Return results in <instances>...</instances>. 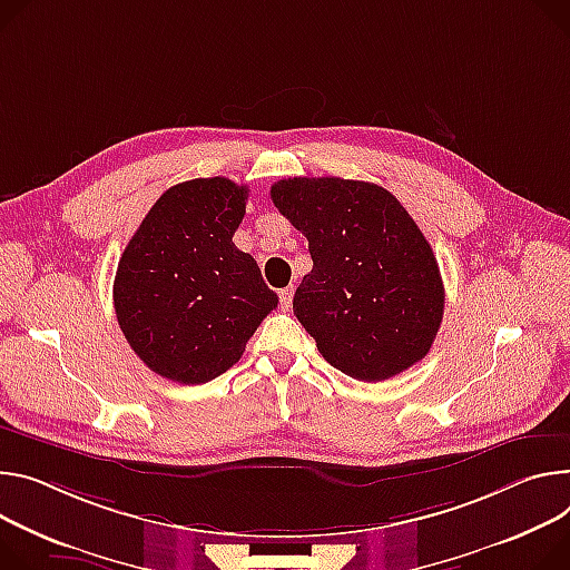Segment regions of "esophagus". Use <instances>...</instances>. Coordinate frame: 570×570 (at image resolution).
Returning a JSON list of instances; mask_svg holds the SVG:
<instances>
[{"label": "esophagus", "mask_w": 570, "mask_h": 570, "mask_svg": "<svg viewBox=\"0 0 570 570\" xmlns=\"http://www.w3.org/2000/svg\"><path fill=\"white\" fill-rule=\"evenodd\" d=\"M291 302H293V286H286V288H282V291H279V304H282L284 312H288V308H291Z\"/></svg>", "instance_id": "34e87169"}]
</instances>
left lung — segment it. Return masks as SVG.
I'll return each mask as SVG.
<instances>
[{
	"label": "left lung",
	"mask_w": 570,
	"mask_h": 570,
	"mask_svg": "<svg viewBox=\"0 0 570 570\" xmlns=\"http://www.w3.org/2000/svg\"><path fill=\"white\" fill-rule=\"evenodd\" d=\"M271 197L308 240L314 268L293 312L330 364L358 382H384L421 361L445 291L428 238L395 195L368 181L291 177Z\"/></svg>",
	"instance_id": "8db88e82"
}]
</instances>
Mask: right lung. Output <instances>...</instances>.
<instances>
[{
	"mask_svg": "<svg viewBox=\"0 0 570 570\" xmlns=\"http://www.w3.org/2000/svg\"><path fill=\"white\" fill-rule=\"evenodd\" d=\"M247 193L225 177L177 184L154 202L120 256L118 325L166 380L204 384L229 371L279 302L232 240Z\"/></svg>",
	"mask_w": 570,
	"mask_h": 570,
	"instance_id": "obj_1",
	"label": "right lung"
}]
</instances>
